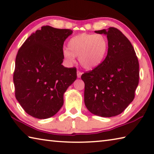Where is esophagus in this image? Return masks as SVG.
I'll return each instance as SVG.
<instances>
[{"instance_id":"obj_1","label":"esophagus","mask_w":154,"mask_h":154,"mask_svg":"<svg viewBox=\"0 0 154 154\" xmlns=\"http://www.w3.org/2000/svg\"><path fill=\"white\" fill-rule=\"evenodd\" d=\"M77 77L78 78H80L81 76H82V72H81V71H77Z\"/></svg>"}]
</instances>
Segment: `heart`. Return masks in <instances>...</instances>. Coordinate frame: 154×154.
Listing matches in <instances>:
<instances>
[{
	"mask_svg": "<svg viewBox=\"0 0 154 154\" xmlns=\"http://www.w3.org/2000/svg\"><path fill=\"white\" fill-rule=\"evenodd\" d=\"M109 49V41L105 35L82 33L72 36L62 51L64 58L72 63L78 56L81 66L86 70L98 67L105 60Z\"/></svg>",
	"mask_w": 154,
	"mask_h": 154,
	"instance_id": "heart-1",
	"label": "heart"
}]
</instances>
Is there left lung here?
I'll return each mask as SVG.
<instances>
[{
	"instance_id": "1",
	"label": "left lung",
	"mask_w": 154,
	"mask_h": 154,
	"mask_svg": "<svg viewBox=\"0 0 154 154\" xmlns=\"http://www.w3.org/2000/svg\"><path fill=\"white\" fill-rule=\"evenodd\" d=\"M95 32L106 35L109 49L101 64L82 75L84 102L92 113L110 118L122 113L134 100L139 64L133 46L120 30L110 27Z\"/></svg>"
}]
</instances>
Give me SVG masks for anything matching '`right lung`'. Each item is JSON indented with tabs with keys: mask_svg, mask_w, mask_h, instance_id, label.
Here are the masks:
<instances>
[{
	"mask_svg": "<svg viewBox=\"0 0 154 154\" xmlns=\"http://www.w3.org/2000/svg\"><path fill=\"white\" fill-rule=\"evenodd\" d=\"M70 29L41 27L21 46L15 58V98L30 116H54L63 105L64 94L77 79L76 68L62 64L63 45Z\"/></svg>",
	"mask_w": 154,
	"mask_h": 154,
	"instance_id": "obj_1",
	"label": "right lung"
}]
</instances>
